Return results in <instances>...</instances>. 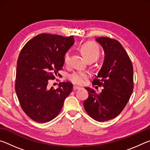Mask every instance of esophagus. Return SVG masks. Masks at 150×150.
I'll return each mask as SVG.
<instances>
[{
	"instance_id": "1",
	"label": "esophagus",
	"mask_w": 150,
	"mask_h": 150,
	"mask_svg": "<svg viewBox=\"0 0 150 150\" xmlns=\"http://www.w3.org/2000/svg\"><path fill=\"white\" fill-rule=\"evenodd\" d=\"M80 87H77V86H73V91H76V90H79V89H80Z\"/></svg>"
}]
</instances>
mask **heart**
Listing matches in <instances>:
<instances>
[{
    "label": "heart",
    "mask_w": 150,
    "mask_h": 150,
    "mask_svg": "<svg viewBox=\"0 0 150 150\" xmlns=\"http://www.w3.org/2000/svg\"><path fill=\"white\" fill-rule=\"evenodd\" d=\"M81 52L84 55L85 57L88 61H95L98 59L100 56V51L98 45L92 42H87L81 45ZM71 53L67 51L64 55L63 62L65 66H68L70 64ZM89 73L85 71H75L69 76V80L73 84L82 85H84L86 81L90 77Z\"/></svg>",
    "instance_id": "obj_1"
}]
</instances>
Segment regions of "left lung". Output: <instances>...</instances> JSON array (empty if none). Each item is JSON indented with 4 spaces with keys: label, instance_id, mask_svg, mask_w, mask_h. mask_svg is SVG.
<instances>
[{
    "label": "left lung",
    "instance_id": "left-lung-1",
    "mask_svg": "<svg viewBox=\"0 0 150 150\" xmlns=\"http://www.w3.org/2000/svg\"><path fill=\"white\" fill-rule=\"evenodd\" d=\"M105 51V60L93 85L103 87L96 93L85 87L88 97L83 105L91 118L98 122L110 120L122 111L133 92V66L126 50L118 41L107 37L96 38Z\"/></svg>",
    "mask_w": 150,
    "mask_h": 150
}]
</instances>
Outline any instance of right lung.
I'll list each match as a JSON object with an SVG mask.
<instances>
[{"label":"right lung","instance_id":"obj_1","mask_svg":"<svg viewBox=\"0 0 150 150\" xmlns=\"http://www.w3.org/2000/svg\"><path fill=\"white\" fill-rule=\"evenodd\" d=\"M74 44L73 35L40 34L28 42L17 61L15 91L22 110L39 123L50 122L59 115L63 103L73 90L69 82L59 83L54 89L50 80L62 77L63 58Z\"/></svg>","mask_w":150,"mask_h":150}]
</instances>
